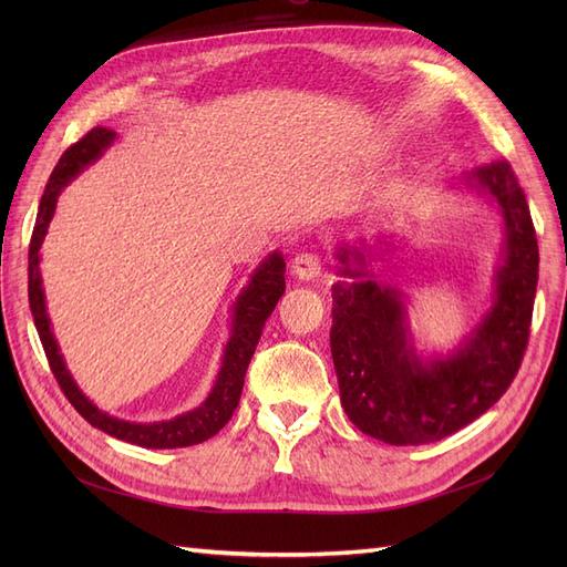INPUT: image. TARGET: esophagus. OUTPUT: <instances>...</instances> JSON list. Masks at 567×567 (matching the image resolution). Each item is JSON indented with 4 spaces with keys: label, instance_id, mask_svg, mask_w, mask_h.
<instances>
[{
    "label": "esophagus",
    "instance_id": "1",
    "mask_svg": "<svg viewBox=\"0 0 567 567\" xmlns=\"http://www.w3.org/2000/svg\"><path fill=\"white\" fill-rule=\"evenodd\" d=\"M290 274L300 281H312L321 274V260L315 252H298L290 262Z\"/></svg>",
    "mask_w": 567,
    "mask_h": 567
}]
</instances>
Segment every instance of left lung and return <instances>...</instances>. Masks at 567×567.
<instances>
[{
    "instance_id": "8db88e82",
    "label": "left lung",
    "mask_w": 567,
    "mask_h": 567,
    "mask_svg": "<svg viewBox=\"0 0 567 567\" xmlns=\"http://www.w3.org/2000/svg\"><path fill=\"white\" fill-rule=\"evenodd\" d=\"M458 186L496 205L504 246L492 307L452 352H416L406 296L373 269L390 244L336 250L331 354L340 404L364 435L394 447L437 442L485 414L516 379L527 348L539 248L523 188L506 161L475 167Z\"/></svg>"
}]
</instances>
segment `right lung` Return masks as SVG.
<instances>
[{
  "label": "right lung",
  "mask_w": 567,
  "mask_h": 567,
  "mask_svg": "<svg viewBox=\"0 0 567 567\" xmlns=\"http://www.w3.org/2000/svg\"><path fill=\"white\" fill-rule=\"evenodd\" d=\"M115 132L109 127H94L68 148L61 161L56 163L54 173L49 177V184L44 188V196L40 200V213L35 229H32L30 238V252H28V298H30V312L35 319L38 333L42 340L44 354L49 359V367L54 371L56 381L63 390V394L71 402L78 414L92 423L99 431H104L111 437H117L123 442L136 444V447L146 450H177V447H192V444H200L208 437L217 435L221 427L231 419L234 409L241 400L244 379L250 364V357L255 354L257 340L262 336L265 321L277 307L279 298L286 290V262L279 250L269 252L252 274L248 284L238 293L234 307H231V331L225 346V354H221V364L217 371V379L205 398L196 409L186 411L169 421L158 423H132L115 419L106 411H101L87 394H84L78 383L73 381L71 371L65 367V359L59 350V342L51 331V321L47 315V298L42 288V274H40V248L49 229V221L54 217L56 200L63 188L71 184L84 167L96 163L104 151L115 142Z\"/></svg>",
  "instance_id": "add662e5"
}]
</instances>
